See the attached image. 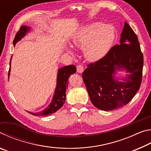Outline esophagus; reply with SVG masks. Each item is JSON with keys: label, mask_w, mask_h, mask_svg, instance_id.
Masks as SVG:
<instances>
[{"label": "esophagus", "mask_w": 151, "mask_h": 151, "mask_svg": "<svg viewBox=\"0 0 151 151\" xmlns=\"http://www.w3.org/2000/svg\"><path fill=\"white\" fill-rule=\"evenodd\" d=\"M76 70L78 73H82L84 71V67L81 65H78L76 66Z\"/></svg>", "instance_id": "1"}]
</instances>
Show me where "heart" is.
<instances>
[{
	"mask_svg": "<svg viewBox=\"0 0 151 151\" xmlns=\"http://www.w3.org/2000/svg\"><path fill=\"white\" fill-rule=\"evenodd\" d=\"M114 39L115 31L113 27L94 22L82 28L73 42L75 47L84 48V55L86 59L95 62L105 57Z\"/></svg>",
	"mask_w": 151,
	"mask_h": 151,
	"instance_id": "heart-1",
	"label": "heart"
}]
</instances>
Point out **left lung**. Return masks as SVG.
<instances>
[{
	"mask_svg": "<svg viewBox=\"0 0 151 151\" xmlns=\"http://www.w3.org/2000/svg\"><path fill=\"white\" fill-rule=\"evenodd\" d=\"M143 55L138 38L127 22L121 35L120 45L112 47L101 60L88 65L83 79L93 105L103 111L126 105L139 91L142 81ZM127 73L116 78L118 71Z\"/></svg>",
	"mask_w": 151,
	"mask_h": 151,
	"instance_id": "1",
	"label": "left lung"
}]
</instances>
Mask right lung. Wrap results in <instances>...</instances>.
Segmentation results:
<instances>
[{"label": "right lung", "mask_w": 151, "mask_h": 151, "mask_svg": "<svg viewBox=\"0 0 151 151\" xmlns=\"http://www.w3.org/2000/svg\"><path fill=\"white\" fill-rule=\"evenodd\" d=\"M30 30V27L27 26H22L20 28L19 32L17 33L15 36L13 45L15 46L19 40H21L27 33L29 32ZM12 58V57H11ZM11 58L10 61V68L9 70V78L10 76V72H11ZM76 71V68L75 65H71L65 66L58 69L57 73V86L55 88V93L53 95V98L52 101L49 105L47 107L44 111H42L40 112H28L30 114L35 116H46L48 114H51L54 112H57L59 110L61 107L63 106L66 100V90L68 86V80L69 78L70 75L75 73Z\"/></svg>", "instance_id": "add662e5"}]
</instances>
